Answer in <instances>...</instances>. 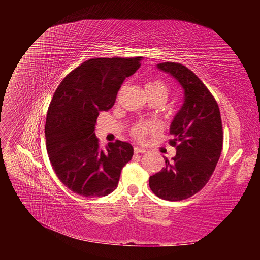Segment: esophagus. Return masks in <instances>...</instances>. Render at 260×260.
Segmentation results:
<instances>
[{
	"label": "esophagus",
	"mask_w": 260,
	"mask_h": 260,
	"mask_svg": "<svg viewBox=\"0 0 260 260\" xmlns=\"http://www.w3.org/2000/svg\"><path fill=\"white\" fill-rule=\"evenodd\" d=\"M135 153L136 154H145L146 153V149L138 147V146H135Z\"/></svg>",
	"instance_id": "1"
}]
</instances>
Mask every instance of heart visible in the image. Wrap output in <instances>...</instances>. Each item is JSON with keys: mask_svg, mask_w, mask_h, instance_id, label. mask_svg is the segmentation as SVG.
I'll list each match as a JSON object with an SVG mask.
<instances>
[{"mask_svg": "<svg viewBox=\"0 0 260 260\" xmlns=\"http://www.w3.org/2000/svg\"><path fill=\"white\" fill-rule=\"evenodd\" d=\"M146 92H153V93H162L165 95H168L167 86L164 82L159 80H153L145 86ZM157 130V124L149 121H140L133 125L131 129L132 137L139 140L143 141L147 136H151Z\"/></svg>", "mask_w": 260, "mask_h": 260, "instance_id": "1", "label": "heart"}]
</instances>
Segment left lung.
<instances>
[{
    "mask_svg": "<svg viewBox=\"0 0 260 260\" xmlns=\"http://www.w3.org/2000/svg\"><path fill=\"white\" fill-rule=\"evenodd\" d=\"M157 68L182 86L184 102L170 124V145L177 149L166 167L149 177L155 195L182 201L199 193L214 172L222 151L221 116L215 98L192 70L179 62H161Z\"/></svg>",
    "mask_w": 260,
    "mask_h": 260,
    "instance_id": "left-lung-1",
    "label": "left lung"
}]
</instances>
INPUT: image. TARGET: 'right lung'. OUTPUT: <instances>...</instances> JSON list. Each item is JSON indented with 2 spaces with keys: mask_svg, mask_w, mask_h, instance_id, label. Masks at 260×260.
<instances>
[{
  "mask_svg": "<svg viewBox=\"0 0 260 260\" xmlns=\"http://www.w3.org/2000/svg\"><path fill=\"white\" fill-rule=\"evenodd\" d=\"M142 57L91 58L69 73L55 91L45 122L46 151L55 174L74 193L100 198L118 185L131 160V144L117 140L101 148L95 136L101 112L111 109Z\"/></svg>",
  "mask_w": 260,
  "mask_h": 260,
  "instance_id": "right-lung-1",
  "label": "right lung"
}]
</instances>
